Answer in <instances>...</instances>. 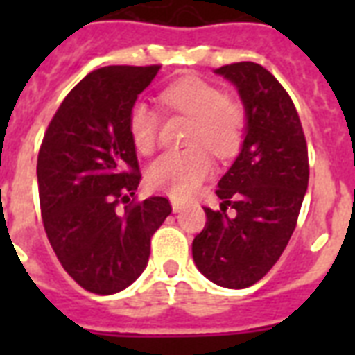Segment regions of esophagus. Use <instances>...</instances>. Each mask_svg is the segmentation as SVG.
<instances>
[{
	"instance_id": "34e87169",
	"label": "esophagus",
	"mask_w": 355,
	"mask_h": 355,
	"mask_svg": "<svg viewBox=\"0 0 355 355\" xmlns=\"http://www.w3.org/2000/svg\"><path fill=\"white\" fill-rule=\"evenodd\" d=\"M171 206H173V211H180L186 206V202H182V200L178 199H171Z\"/></svg>"
}]
</instances>
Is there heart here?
Instances as JSON below:
<instances>
[{"label": "heart", "mask_w": 355, "mask_h": 355, "mask_svg": "<svg viewBox=\"0 0 355 355\" xmlns=\"http://www.w3.org/2000/svg\"><path fill=\"white\" fill-rule=\"evenodd\" d=\"M160 101L171 112L191 118L188 149L166 153L150 164L147 182L153 189L173 197H186L211 173V156L230 158L237 153L245 132V112L228 99L219 86L199 77H182L167 85ZM128 136L141 155H150L158 138V116L144 101L134 103L127 116Z\"/></svg>", "instance_id": "b5f03b06"}]
</instances>
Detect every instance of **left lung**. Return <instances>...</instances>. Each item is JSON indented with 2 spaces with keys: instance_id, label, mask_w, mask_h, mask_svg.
Wrapping results in <instances>:
<instances>
[{
  "instance_id": "8db88e82",
  "label": "left lung",
  "mask_w": 355,
  "mask_h": 355,
  "mask_svg": "<svg viewBox=\"0 0 355 355\" xmlns=\"http://www.w3.org/2000/svg\"><path fill=\"white\" fill-rule=\"evenodd\" d=\"M216 73L237 86L247 136L216 189L221 210L205 208L191 252L208 280L243 289L272 269L295 232L309 180L308 144L291 97L263 66L234 62Z\"/></svg>"
}]
</instances>
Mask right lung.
Listing matches in <instances>:
<instances>
[{
    "mask_svg": "<svg viewBox=\"0 0 355 355\" xmlns=\"http://www.w3.org/2000/svg\"><path fill=\"white\" fill-rule=\"evenodd\" d=\"M160 66H108L73 86L47 125L36 162L47 239L83 289L112 295L149 261L171 214L166 197L138 200L141 180L127 116Z\"/></svg>",
    "mask_w": 355,
    "mask_h": 355,
    "instance_id": "1",
    "label": "right lung"
}]
</instances>
